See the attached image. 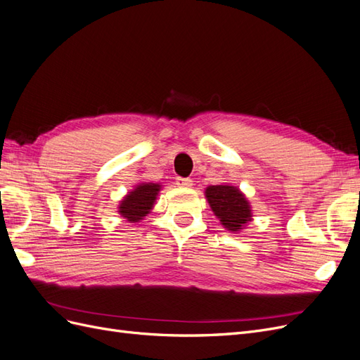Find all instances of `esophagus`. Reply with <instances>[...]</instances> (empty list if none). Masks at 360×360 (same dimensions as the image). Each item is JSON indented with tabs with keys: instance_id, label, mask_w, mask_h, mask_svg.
<instances>
[{
	"instance_id": "1",
	"label": "esophagus",
	"mask_w": 360,
	"mask_h": 360,
	"mask_svg": "<svg viewBox=\"0 0 360 360\" xmlns=\"http://www.w3.org/2000/svg\"><path fill=\"white\" fill-rule=\"evenodd\" d=\"M176 183L180 188H191L192 186V180L191 179H184V177H177Z\"/></svg>"
}]
</instances>
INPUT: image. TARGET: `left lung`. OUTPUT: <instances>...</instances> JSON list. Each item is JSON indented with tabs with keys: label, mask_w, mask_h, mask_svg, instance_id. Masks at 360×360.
I'll list each match as a JSON object with an SVG mask.
<instances>
[{
	"label": "left lung",
	"mask_w": 360,
	"mask_h": 360,
	"mask_svg": "<svg viewBox=\"0 0 360 360\" xmlns=\"http://www.w3.org/2000/svg\"><path fill=\"white\" fill-rule=\"evenodd\" d=\"M205 197L214 214L228 231H240L250 221V207L243 193L234 186L217 184L205 189Z\"/></svg>",
	"instance_id": "8db88e82"
}]
</instances>
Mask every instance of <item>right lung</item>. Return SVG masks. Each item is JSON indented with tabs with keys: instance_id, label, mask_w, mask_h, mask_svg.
<instances>
[{
	"instance_id": "right-lung-1",
	"label": "right lung",
	"mask_w": 360,
	"mask_h": 360,
	"mask_svg": "<svg viewBox=\"0 0 360 360\" xmlns=\"http://www.w3.org/2000/svg\"><path fill=\"white\" fill-rule=\"evenodd\" d=\"M160 191L158 183H143L136 186L135 191L129 192L126 198L118 207V212L130 224L139 222L146 214L150 213L151 207L156 201V195Z\"/></svg>"
}]
</instances>
